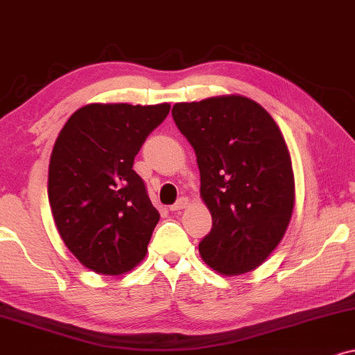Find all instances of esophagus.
I'll return each mask as SVG.
<instances>
[{
  "instance_id": "1",
  "label": "esophagus",
  "mask_w": 355,
  "mask_h": 355,
  "mask_svg": "<svg viewBox=\"0 0 355 355\" xmlns=\"http://www.w3.org/2000/svg\"><path fill=\"white\" fill-rule=\"evenodd\" d=\"M187 205H189V198H180V200H177V202H175V203L172 205V207H170V211L183 210V208H185Z\"/></svg>"
}]
</instances>
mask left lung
Returning <instances> with one entry per match:
<instances>
[{
	"instance_id": "8db88e82",
	"label": "left lung",
	"mask_w": 355,
	"mask_h": 355,
	"mask_svg": "<svg viewBox=\"0 0 355 355\" xmlns=\"http://www.w3.org/2000/svg\"><path fill=\"white\" fill-rule=\"evenodd\" d=\"M200 168V195L211 232L203 261L233 276L259 266L284 236L294 208L291 157L279 127L258 102L241 96L182 102L172 109Z\"/></svg>"
}]
</instances>
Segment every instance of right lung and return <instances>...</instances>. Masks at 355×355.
Returning a JSON list of instances; mask_svg holds the SVG:
<instances>
[{"mask_svg":"<svg viewBox=\"0 0 355 355\" xmlns=\"http://www.w3.org/2000/svg\"><path fill=\"white\" fill-rule=\"evenodd\" d=\"M168 104H89L59 132L48 193L64 245L89 270L122 275L147 253L159 211L134 159Z\"/></svg>","mask_w":355,"mask_h":355,"instance_id":"1","label":"right lung"}]
</instances>
